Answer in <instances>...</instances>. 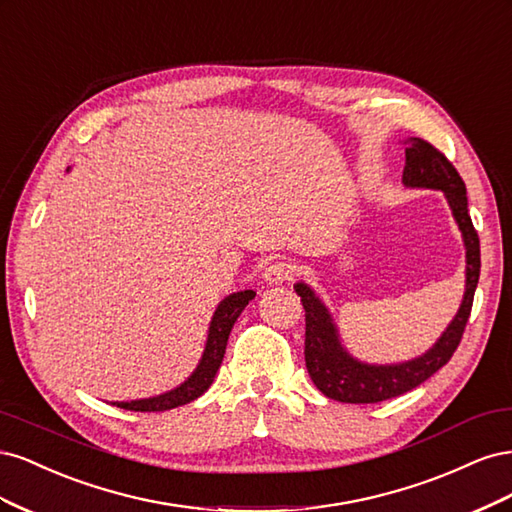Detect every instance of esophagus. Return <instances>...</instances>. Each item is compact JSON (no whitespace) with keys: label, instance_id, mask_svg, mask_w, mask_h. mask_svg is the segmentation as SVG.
<instances>
[{"label":"esophagus","instance_id":"1","mask_svg":"<svg viewBox=\"0 0 512 512\" xmlns=\"http://www.w3.org/2000/svg\"><path fill=\"white\" fill-rule=\"evenodd\" d=\"M294 273H297V267H294L290 260L280 258V260L271 262V265L265 269V282H269V284H282V282L292 280Z\"/></svg>","mask_w":512,"mask_h":512}]
</instances>
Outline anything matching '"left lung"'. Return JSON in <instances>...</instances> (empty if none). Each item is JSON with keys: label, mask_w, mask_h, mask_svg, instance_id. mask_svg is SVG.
Masks as SVG:
<instances>
[{"label": "left lung", "mask_w": 512, "mask_h": 512, "mask_svg": "<svg viewBox=\"0 0 512 512\" xmlns=\"http://www.w3.org/2000/svg\"><path fill=\"white\" fill-rule=\"evenodd\" d=\"M404 183L410 188H433L446 194L463 241H466V294H463V303L455 320L448 324L438 344L429 352L399 365H365L354 361L339 344L337 329L327 307L314 297V292L305 284L294 286L305 309V365L309 378L314 380L318 391L335 401H344V404H378V401L399 397L423 384L451 361L472 312L474 290L480 275V243L468 213L466 183L453 162L423 138H410Z\"/></svg>", "instance_id": "8db88e82"}]
</instances>
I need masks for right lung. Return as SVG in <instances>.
Here are the masks:
<instances>
[{
  "instance_id": "obj_1",
  "label": "right lung",
  "mask_w": 512,
  "mask_h": 512,
  "mask_svg": "<svg viewBox=\"0 0 512 512\" xmlns=\"http://www.w3.org/2000/svg\"><path fill=\"white\" fill-rule=\"evenodd\" d=\"M254 294H256L254 290L235 292L218 305V309H215V314H213V320H211V327H209V339H207V348H205L203 359H200V365L196 367L194 374L185 380L179 389L164 393L160 397H151V399L121 401V404H115V406L123 408V410H132V412H164V410H173L183 404H190V401L203 395L211 386L215 374H218V369L222 365L232 324L237 322L245 305L254 299Z\"/></svg>"
}]
</instances>
